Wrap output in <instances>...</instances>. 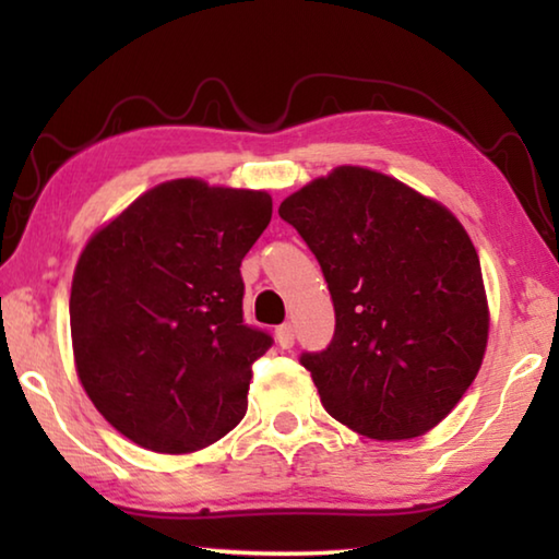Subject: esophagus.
Returning <instances> with one entry per match:
<instances>
[{
  "instance_id": "34e87169",
  "label": "esophagus",
  "mask_w": 559,
  "mask_h": 559,
  "mask_svg": "<svg viewBox=\"0 0 559 559\" xmlns=\"http://www.w3.org/2000/svg\"><path fill=\"white\" fill-rule=\"evenodd\" d=\"M276 343L283 349H290L293 343H296V333H293V325H281L276 328Z\"/></svg>"
}]
</instances>
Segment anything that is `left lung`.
Returning a JSON list of instances; mask_svg holds the SVG:
<instances>
[{
	"label": "left lung",
	"instance_id": "1",
	"mask_svg": "<svg viewBox=\"0 0 559 559\" xmlns=\"http://www.w3.org/2000/svg\"><path fill=\"white\" fill-rule=\"evenodd\" d=\"M335 308L328 349L302 355L328 414L362 437L431 431L484 362L490 310L471 236L441 202L340 165L281 202Z\"/></svg>",
	"mask_w": 559,
	"mask_h": 559
}]
</instances>
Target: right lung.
I'll use <instances>...</instances> for the list:
<instances>
[{"mask_svg":"<svg viewBox=\"0 0 559 559\" xmlns=\"http://www.w3.org/2000/svg\"><path fill=\"white\" fill-rule=\"evenodd\" d=\"M271 212L263 189L169 179L83 246L69 302L75 372L138 447L194 453L243 419L271 337L243 325L239 269Z\"/></svg>","mask_w":559,"mask_h":559,"instance_id":"add662e5","label":"right lung"}]
</instances>
